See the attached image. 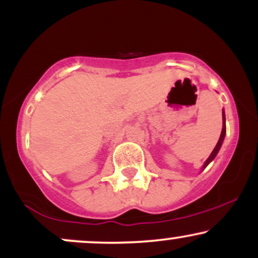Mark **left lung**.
I'll return each instance as SVG.
<instances>
[{"instance_id":"8db88e82","label":"left lung","mask_w":258,"mask_h":258,"mask_svg":"<svg viewBox=\"0 0 258 258\" xmlns=\"http://www.w3.org/2000/svg\"><path fill=\"white\" fill-rule=\"evenodd\" d=\"M222 116H223V127H222V132H221V137H220V139H218V142H217V144H216V147H215V149H214V152L211 153V155L209 156V159L206 160V162L205 164H204V168H205L207 165L210 164V162L212 161V160L215 159V156L217 155V153H218V150H220V148H221V146H222V143H223V139H224V136H226V117H224V111H222Z\"/></svg>"}]
</instances>
